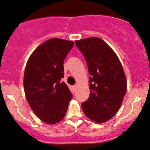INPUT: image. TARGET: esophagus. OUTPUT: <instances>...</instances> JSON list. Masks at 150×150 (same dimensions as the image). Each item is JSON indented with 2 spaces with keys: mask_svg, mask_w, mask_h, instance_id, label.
Instances as JSON below:
<instances>
[{
  "mask_svg": "<svg viewBox=\"0 0 150 150\" xmlns=\"http://www.w3.org/2000/svg\"><path fill=\"white\" fill-rule=\"evenodd\" d=\"M77 86V84H75V85H74V86H73V89H74V90H75V89H76Z\"/></svg>",
  "mask_w": 150,
  "mask_h": 150,
  "instance_id": "34e87169",
  "label": "esophagus"
}]
</instances>
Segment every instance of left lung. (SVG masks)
<instances>
[{
    "mask_svg": "<svg viewBox=\"0 0 150 150\" xmlns=\"http://www.w3.org/2000/svg\"><path fill=\"white\" fill-rule=\"evenodd\" d=\"M84 55L89 75L90 96L82 108L88 118L105 122L118 112L127 91V79L118 57L101 39L91 37L76 40Z\"/></svg>",
    "mask_w": 150,
    "mask_h": 150,
    "instance_id": "1",
    "label": "left lung"
}]
</instances>
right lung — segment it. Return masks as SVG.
I'll return each mask as SVG.
<instances>
[{"label":"right lung","mask_w":150,"mask_h":150,"mask_svg":"<svg viewBox=\"0 0 150 150\" xmlns=\"http://www.w3.org/2000/svg\"><path fill=\"white\" fill-rule=\"evenodd\" d=\"M73 45L63 39L48 40L35 49L26 64L23 87L27 101L36 116L48 124L63 120L73 97L61 79L64 61Z\"/></svg>","instance_id":"add662e5"}]
</instances>
